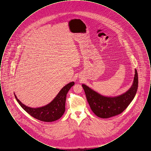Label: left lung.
I'll use <instances>...</instances> for the list:
<instances>
[{
  "mask_svg": "<svg viewBox=\"0 0 151 151\" xmlns=\"http://www.w3.org/2000/svg\"><path fill=\"white\" fill-rule=\"evenodd\" d=\"M86 99L94 113L101 118H109L122 113L128 107L137 93L138 87V75L135 70L132 85L121 95L107 97L101 95L85 84H82Z\"/></svg>",
  "mask_w": 151,
  "mask_h": 151,
  "instance_id": "obj_1",
  "label": "left lung"
}]
</instances>
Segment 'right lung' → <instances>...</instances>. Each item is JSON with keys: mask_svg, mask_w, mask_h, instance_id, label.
<instances>
[{"mask_svg": "<svg viewBox=\"0 0 151 151\" xmlns=\"http://www.w3.org/2000/svg\"><path fill=\"white\" fill-rule=\"evenodd\" d=\"M74 84L73 81L67 84L62 88L53 100L40 108L28 107L18 100L14 93V97L22 108L35 118L43 122H53L59 119L64 114L67 94Z\"/></svg>", "mask_w": 151, "mask_h": 151, "instance_id": "obj_1", "label": "right lung"}]
</instances>
